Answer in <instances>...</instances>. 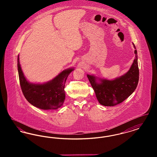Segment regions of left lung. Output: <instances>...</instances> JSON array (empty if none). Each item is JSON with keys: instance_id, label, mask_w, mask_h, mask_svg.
I'll return each mask as SVG.
<instances>
[{"instance_id": "1", "label": "left lung", "mask_w": 157, "mask_h": 157, "mask_svg": "<svg viewBox=\"0 0 157 157\" xmlns=\"http://www.w3.org/2000/svg\"><path fill=\"white\" fill-rule=\"evenodd\" d=\"M133 45L136 49L134 44ZM134 53L135 58L130 69L127 74L115 80L101 79V83H98L95 76L87 75L100 104L106 106L119 104L129 97L136 88L139 81V68L136 49Z\"/></svg>"}]
</instances>
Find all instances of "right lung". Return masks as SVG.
<instances>
[{
    "instance_id": "right-lung-1",
    "label": "right lung",
    "mask_w": 157,
    "mask_h": 157,
    "mask_svg": "<svg viewBox=\"0 0 157 157\" xmlns=\"http://www.w3.org/2000/svg\"><path fill=\"white\" fill-rule=\"evenodd\" d=\"M17 69L23 94L30 104L44 110L56 109L62 106L65 99V82L74 69L63 71L44 84H33L26 81L21 67L19 56Z\"/></svg>"
}]
</instances>
